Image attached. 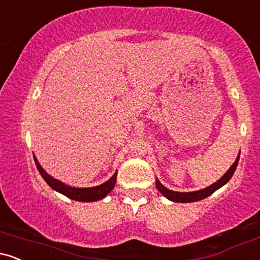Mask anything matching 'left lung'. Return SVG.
<instances>
[{"label": "left lung", "mask_w": 260, "mask_h": 260, "mask_svg": "<svg viewBox=\"0 0 260 260\" xmlns=\"http://www.w3.org/2000/svg\"><path fill=\"white\" fill-rule=\"evenodd\" d=\"M238 160H240V155L237 156V160L235 161L234 165L230 168V170L226 172L225 175L220 178L219 181L215 182L214 184H211L210 187L204 188V189L201 190H196V192H188V193H181V192H174V190H170L166 187H164L162 184L160 183L159 181L156 180V188L159 189V192L162 194L164 197L170 199L172 202H177V203H190V202H197V201H202V199L207 198V197L211 196L216 189H219L220 187H222L223 184H226L230 181V178L232 177L236 171V168L238 165Z\"/></svg>", "instance_id": "1"}]
</instances>
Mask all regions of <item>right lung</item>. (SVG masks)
<instances>
[{
    "instance_id": "right-lung-1",
    "label": "right lung",
    "mask_w": 260,
    "mask_h": 260,
    "mask_svg": "<svg viewBox=\"0 0 260 260\" xmlns=\"http://www.w3.org/2000/svg\"><path fill=\"white\" fill-rule=\"evenodd\" d=\"M35 160V165H37V169L40 172L41 177L44 178L45 182L49 184L52 189L57 190V192L62 193L68 198L73 199V201H78V202H95V201H100L103 199L104 197H106L110 192L112 190V188L115 187L116 184V180H117V174H115L110 178L109 181L103 183L101 186L98 187H91V188H74V187H70L66 186L64 183H62L61 181L55 180V178L51 177L50 175H47L45 172V170L41 168L40 164L38 162L37 157L34 156Z\"/></svg>"
}]
</instances>
